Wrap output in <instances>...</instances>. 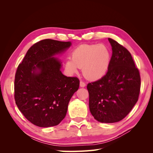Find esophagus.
<instances>
[{
	"instance_id": "obj_1",
	"label": "esophagus",
	"mask_w": 153,
	"mask_h": 153,
	"mask_svg": "<svg viewBox=\"0 0 153 153\" xmlns=\"http://www.w3.org/2000/svg\"><path fill=\"white\" fill-rule=\"evenodd\" d=\"M80 86L81 87H84L85 86V83L84 82H83V81H80Z\"/></svg>"
}]
</instances>
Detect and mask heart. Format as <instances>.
Wrapping results in <instances>:
<instances>
[{
    "instance_id": "heart-1",
    "label": "heart",
    "mask_w": 153,
    "mask_h": 153,
    "mask_svg": "<svg viewBox=\"0 0 153 153\" xmlns=\"http://www.w3.org/2000/svg\"><path fill=\"white\" fill-rule=\"evenodd\" d=\"M110 62V52L103 44H83L74 49L71 58L66 61L69 71L75 73L82 68L84 75L90 80H98L107 72Z\"/></svg>"
}]
</instances>
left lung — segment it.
I'll list each match as a JSON object with an SVG mask.
<instances>
[{
    "label": "left lung",
    "instance_id": "8db88e82",
    "mask_svg": "<svg viewBox=\"0 0 153 153\" xmlns=\"http://www.w3.org/2000/svg\"><path fill=\"white\" fill-rule=\"evenodd\" d=\"M108 41L112 55L108 71L87 88L92 116L99 122L113 123L123 119L137 102L141 79L130 52L113 39Z\"/></svg>",
    "mask_w": 153,
    "mask_h": 153
}]
</instances>
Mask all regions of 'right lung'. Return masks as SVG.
I'll return each instance as SVG.
<instances>
[{
	"label": "right lung",
	"mask_w": 153,
	"mask_h": 153,
	"mask_svg": "<svg viewBox=\"0 0 153 153\" xmlns=\"http://www.w3.org/2000/svg\"><path fill=\"white\" fill-rule=\"evenodd\" d=\"M71 43L47 39L28 50L15 73V100L18 109L31 123L47 128L65 117L69 101L78 89L77 77L61 73V62L53 57Z\"/></svg>",
	"instance_id": "1"
}]
</instances>
